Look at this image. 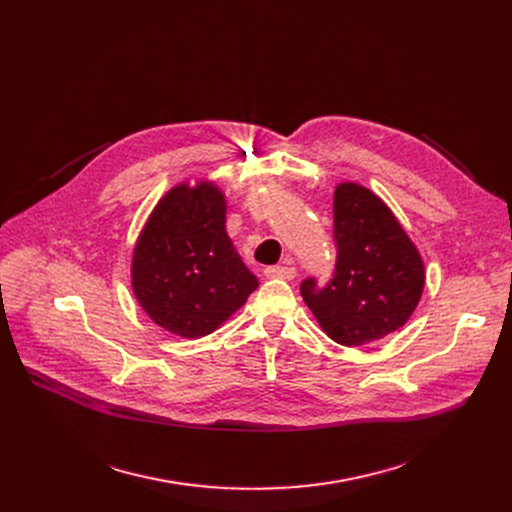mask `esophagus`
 <instances>
[{"label": "esophagus", "instance_id": "1", "mask_svg": "<svg viewBox=\"0 0 512 512\" xmlns=\"http://www.w3.org/2000/svg\"><path fill=\"white\" fill-rule=\"evenodd\" d=\"M265 276L278 278V280H292L297 276V272H294V267L290 265H272V267H265Z\"/></svg>", "mask_w": 512, "mask_h": 512}]
</instances>
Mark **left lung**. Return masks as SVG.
Instances as JSON below:
<instances>
[{"instance_id":"8db88e82","label":"left lung","mask_w":512,"mask_h":512,"mask_svg":"<svg viewBox=\"0 0 512 512\" xmlns=\"http://www.w3.org/2000/svg\"><path fill=\"white\" fill-rule=\"evenodd\" d=\"M336 265L328 284H301L319 326L342 346H363L402 328L425 284L423 261L388 205L369 188L342 182L334 193Z\"/></svg>"}]
</instances>
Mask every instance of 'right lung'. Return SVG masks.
Instances as JSON below:
<instances>
[{
  "label": "right lung",
  "instance_id": "right-lung-1",
  "mask_svg": "<svg viewBox=\"0 0 512 512\" xmlns=\"http://www.w3.org/2000/svg\"><path fill=\"white\" fill-rule=\"evenodd\" d=\"M130 274L145 313L182 338L220 328L259 286L226 234L224 193L205 180L161 197L134 245Z\"/></svg>",
  "mask_w": 512,
  "mask_h": 512
}]
</instances>
